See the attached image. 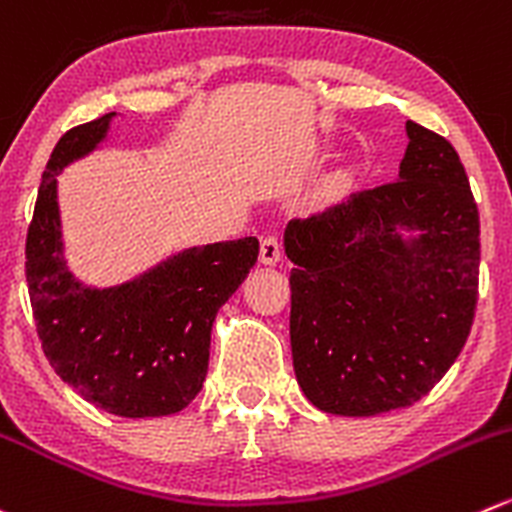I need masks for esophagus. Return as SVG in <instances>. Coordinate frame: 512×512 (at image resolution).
Returning a JSON list of instances; mask_svg holds the SVG:
<instances>
[{"instance_id": "esophagus-1", "label": "esophagus", "mask_w": 512, "mask_h": 512, "mask_svg": "<svg viewBox=\"0 0 512 512\" xmlns=\"http://www.w3.org/2000/svg\"><path fill=\"white\" fill-rule=\"evenodd\" d=\"M280 257H282L280 237H277V235L262 237V242H260V260L265 262V265H275V262H280Z\"/></svg>"}]
</instances>
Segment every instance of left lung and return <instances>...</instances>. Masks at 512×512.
Returning a JSON list of instances; mask_svg holds the SVG:
<instances>
[{"label": "left lung", "instance_id": "left-lung-1", "mask_svg": "<svg viewBox=\"0 0 512 512\" xmlns=\"http://www.w3.org/2000/svg\"><path fill=\"white\" fill-rule=\"evenodd\" d=\"M405 130L398 180L285 230L292 365L305 398L332 415L418 403L473 325L480 220L468 175L445 137Z\"/></svg>", "mask_w": 512, "mask_h": 512}]
</instances>
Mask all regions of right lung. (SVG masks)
Masks as SVG:
<instances>
[{
  "instance_id": "add662e5",
  "label": "right lung",
  "mask_w": 512,
  "mask_h": 512,
  "mask_svg": "<svg viewBox=\"0 0 512 512\" xmlns=\"http://www.w3.org/2000/svg\"><path fill=\"white\" fill-rule=\"evenodd\" d=\"M114 112L64 132L42 172L27 232V285L49 365L69 388L122 418L180 413L210 365L217 310L255 267V237L167 257L117 287H87L64 260L57 175L107 137Z\"/></svg>"
}]
</instances>
